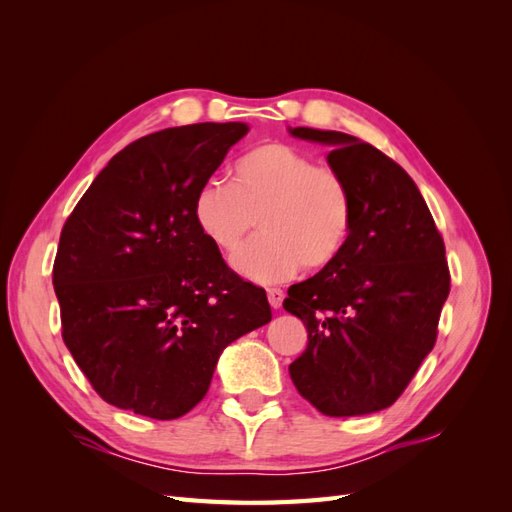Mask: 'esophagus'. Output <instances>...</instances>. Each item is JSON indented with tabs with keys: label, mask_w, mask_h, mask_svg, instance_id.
<instances>
[{
	"label": "esophagus",
	"mask_w": 512,
	"mask_h": 512,
	"mask_svg": "<svg viewBox=\"0 0 512 512\" xmlns=\"http://www.w3.org/2000/svg\"><path fill=\"white\" fill-rule=\"evenodd\" d=\"M267 297H269V305L273 309H280L284 303V290L280 288H267Z\"/></svg>",
	"instance_id": "34e87169"
}]
</instances>
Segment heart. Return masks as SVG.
<instances>
[{
    "instance_id": "heart-1",
    "label": "heart",
    "mask_w": 512,
    "mask_h": 512,
    "mask_svg": "<svg viewBox=\"0 0 512 512\" xmlns=\"http://www.w3.org/2000/svg\"><path fill=\"white\" fill-rule=\"evenodd\" d=\"M256 239L235 267L247 280L275 284L301 267L318 271L342 254L354 220L346 179L297 147L262 143L235 162L232 181L209 179L194 196V222L222 254Z\"/></svg>"
}]
</instances>
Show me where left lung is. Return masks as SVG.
<instances>
[{"mask_svg": "<svg viewBox=\"0 0 512 512\" xmlns=\"http://www.w3.org/2000/svg\"><path fill=\"white\" fill-rule=\"evenodd\" d=\"M288 132L331 147L327 162L354 203L342 254L288 288L284 309L307 329L290 378L327 416L378 412L395 404L436 344L451 290L444 241L416 183L382 151L344 132Z\"/></svg>", "mask_w": 512, "mask_h": 512, "instance_id": "left-lung-1", "label": "left lung"}]
</instances>
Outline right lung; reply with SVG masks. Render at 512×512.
<instances>
[{
    "label": "right lung",
    "mask_w": 512,
    "mask_h": 512,
    "mask_svg": "<svg viewBox=\"0 0 512 512\" xmlns=\"http://www.w3.org/2000/svg\"><path fill=\"white\" fill-rule=\"evenodd\" d=\"M250 126L194 123L108 162L59 237L61 335L96 393L170 421L209 391L228 344L271 320L267 292L230 271L194 222V196Z\"/></svg>",
    "instance_id": "obj_1"
}]
</instances>
